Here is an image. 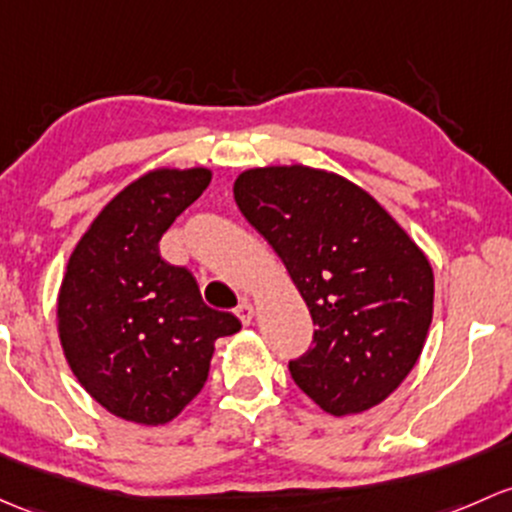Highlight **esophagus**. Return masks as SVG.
Here are the masks:
<instances>
[{"label": "esophagus", "instance_id": "34e87169", "mask_svg": "<svg viewBox=\"0 0 512 512\" xmlns=\"http://www.w3.org/2000/svg\"><path fill=\"white\" fill-rule=\"evenodd\" d=\"M235 314H238V319L242 321V326H250L252 321H255V306L252 304H240L238 309H235Z\"/></svg>", "mask_w": 512, "mask_h": 512}]
</instances>
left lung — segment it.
Here are the masks:
<instances>
[{"instance_id":"left-lung-1","label":"left lung","mask_w":512,"mask_h":512,"mask_svg":"<svg viewBox=\"0 0 512 512\" xmlns=\"http://www.w3.org/2000/svg\"><path fill=\"white\" fill-rule=\"evenodd\" d=\"M233 196L319 326L314 346L289 363L294 383L333 417L387 400L432 324L434 272L422 247L365 188L299 161L240 171Z\"/></svg>"}]
</instances>
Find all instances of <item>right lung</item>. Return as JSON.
I'll list each match as a JSON object with an SVG mask.
<instances>
[{
	"label": "right lung",
	"instance_id": "right-lung-1",
	"mask_svg": "<svg viewBox=\"0 0 512 512\" xmlns=\"http://www.w3.org/2000/svg\"><path fill=\"white\" fill-rule=\"evenodd\" d=\"M211 179L208 166L144 171L95 215L63 272V355L85 392L125 422L179 417L206 385L215 341L240 331L203 301L191 272L159 255L161 235Z\"/></svg>",
	"mask_w": 512,
	"mask_h": 512
}]
</instances>
